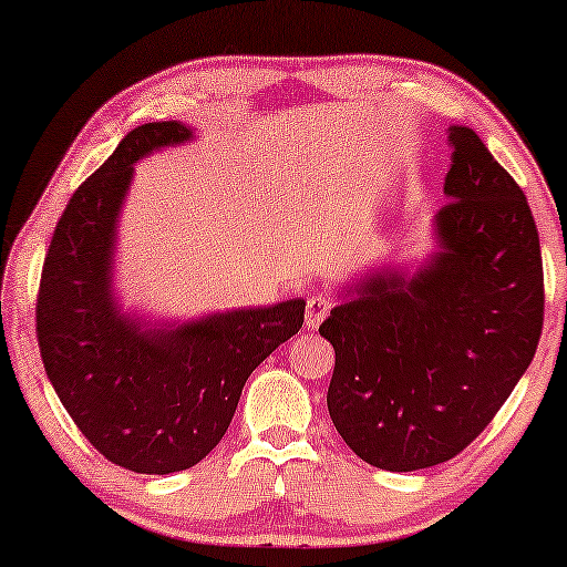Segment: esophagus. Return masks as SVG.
Wrapping results in <instances>:
<instances>
[{
  "instance_id": "esophagus-1",
  "label": "esophagus",
  "mask_w": 567,
  "mask_h": 567,
  "mask_svg": "<svg viewBox=\"0 0 567 567\" xmlns=\"http://www.w3.org/2000/svg\"><path fill=\"white\" fill-rule=\"evenodd\" d=\"M330 309H332V299L322 297V293H312V297L307 299V312H305L307 328H312V330L320 328L324 317L330 315Z\"/></svg>"
}]
</instances>
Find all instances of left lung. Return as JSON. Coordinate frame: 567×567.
I'll return each mask as SVG.
<instances>
[{"instance_id": "left-lung-1", "label": "left lung", "mask_w": 567, "mask_h": 567, "mask_svg": "<svg viewBox=\"0 0 567 567\" xmlns=\"http://www.w3.org/2000/svg\"><path fill=\"white\" fill-rule=\"evenodd\" d=\"M449 204L433 252L338 291L320 324L336 348L332 423L363 462L413 472L452 460L529 369L545 317L539 235L524 190L475 131L449 128Z\"/></svg>"}]
</instances>
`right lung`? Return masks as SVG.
Instances as JSON below:
<instances>
[{
	"label": "right lung",
	"mask_w": 567,
	"mask_h": 567,
	"mask_svg": "<svg viewBox=\"0 0 567 567\" xmlns=\"http://www.w3.org/2000/svg\"><path fill=\"white\" fill-rule=\"evenodd\" d=\"M188 142L193 128L181 121L121 138L61 214L35 307L45 374L66 413L105 460L142 475L204 460L227 433L247 377L305 322V299L183 322L123 309L115 250L134 165Z\"/></svg>",
	"instance_id": "1"
}]
</instances>
